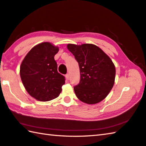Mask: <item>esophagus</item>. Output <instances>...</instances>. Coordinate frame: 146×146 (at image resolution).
I'll list each match as a JSON object with an SVG mask.
<instances>
[{
	"mask_svg": "<svg viewBox=\"0 0 146 146\" xmlns=\"http://www.w3.org/2000/svg\"><path fill=\"white\" fill-rule=\"evenodd\" d=\"M65 76H66V78L67 80H69V78H70V75H69V74H66Z\"/></svg>",
	"mask_w": 146,
	"mask_h": 146,
	"instance_id": "esophagus-1",
	"label": "esophagus"
}]
</instances>
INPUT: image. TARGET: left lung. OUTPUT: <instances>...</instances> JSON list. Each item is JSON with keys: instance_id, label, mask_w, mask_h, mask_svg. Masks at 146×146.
<instances>
[{"instance_id": "8db88e82", "label": "left lung", "mask_w": 146, "mask_h": 146, "mask_svg": "<svg viewBox=\"0 0 146 146\" xmlns=\"http://www.w3.org/2000/svg\"><path fill=\"white\" fill-rule=\"evenodd\" d=\"M68 49L78 62L79 84L74 91L79 100L88 104L104 99L114 85L116 69L110 58L101 48L91 44H69Z\"/></svg>"}]
</instances>
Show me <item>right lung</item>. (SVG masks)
Returning <instances> with one entry per match:
<instances>
[{"label": "right lung", "mask_w": 146, "mask_h": 146, "mask_svg": "<svg viewBox=\"0 0 146 146\" xmlns=\"http://www.w3.org/2000/svg\"><path fill=\"white\" fill-rule=\"evenodd\" d=\"M59 47L42 42L29 51L20 66V76L25 89L33 98L48 101L58 98L65 84V78L58 73L54 56Z\"/></svg>", "instance_id": "add662e5"}]
</instances>
